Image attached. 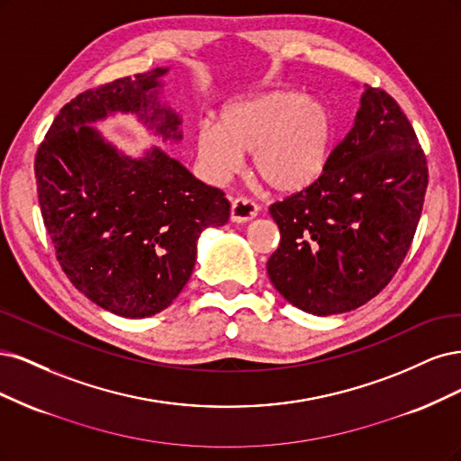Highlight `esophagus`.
<instances>
[{"label":"esophagus","mask_w":461,"mask_h":461,"mask_svg":"<svg viewBox=\"0 0 461 461\" xmlns=\"http://www.w3.org/2000/svg\"><path fill=\"white\" fill-rule=\"evenodd\" d=\"M258 206L247 197H237L231 201V221L235 224H245V221L257 218Z\"/></svg>","instance_id":"1"}]
</instances>
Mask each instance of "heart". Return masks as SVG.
<instances>
[{
	"instance_id": "b5f03b06",
	"label": "heart",
	"mask_w": 461,
	"mask_h": 461,
	"mask_svg": "<svg viewBox=\"0 0 461 461\" xmlns=\"http://www.w3.org/2000/svg\"><path fill=\"white\" fill-rule=\"evenodd\" d=\"M335 138L333 114L314 97L270 90L228 101L220 122L195 128L197 157L212 177H228L252 151L260 180L277 193H299L328 168Z\"/></svg>"
}]
</instances>
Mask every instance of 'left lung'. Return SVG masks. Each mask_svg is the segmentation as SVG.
Returning a JSON list of instances; mask_svg holds the SVG:
<instances>
[{"label": "left lung", "mask_w": 461, "mask_h": 461, "mask_svg": "<svg viewBox=\"0 0 461 461\" xmlns=\"http://www.w3.org/2000/svg\"><path fill=\"white\" fill-rule=\"evenodd\" d=\"M425 189L427 160L406 114L366 86L320 180L270 206L281 233L266 264L272 285L314 316L366 304L410 250Z\"/></svg>", "instance_id": "1"}]
</instances>
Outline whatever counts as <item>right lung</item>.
Here are the masks:
<instances>
[{"label":"right lung","mask_w":461,"mask_h":461,"mask_svg":"<svg viewBox=\"0 0 461 461\" xmlns=\"http://www.w3.org/2000/svg\"><path fill=\"white\" fill-rule=\"evenodd\" d=\"M170 67L84 92L61 109L36 155L43 224L63 272L87 299L122 318L172 304L191 277L206 228L230 220V201L151 145L130 155L94 126L133 114L162 143H180L182 116L162 87Z\"/></svg>","instance_id":"1"}]
</instances>
